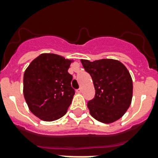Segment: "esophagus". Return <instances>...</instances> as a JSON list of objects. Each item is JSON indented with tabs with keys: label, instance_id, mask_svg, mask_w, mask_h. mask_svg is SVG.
Listing matches in <instances>:
<instances>
[{
	"label": "esophagus",
	"instance_id": "esophagus-1",
	"mask_svg": "<svg viewBox=\"0 0 158 158\" xmlns=\"http://www.w3.org/2000/svg\"><path fill=\"white\" fill-rule=\"evenodd\" d=\"M77 93H79H79H82V88H79V89H77Z\"/></svg>",
	"mask_w": 158,
	"mask_h": 158
}]
</instances>
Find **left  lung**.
<instances>
[{"label": "left lung", "mask_w": 158, "mask_h": 158, "mask_svg": "<svg viewBox=\"0 0 158 158\" xmlns=\"http://www.w3.org/2000/svg\"><path fill=\"white\" fill-rule=\"evenodd\" d=\"M81 63L91 75L96 90L94 98L88 102L89 112L100 122H115L124 115L132 101L130 72L117 60H81Z\"/></svg>", "instance_id": "1"}]
</instances>
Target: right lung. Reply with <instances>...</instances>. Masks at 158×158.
<instances>
[{"instance_id": "right-lung-1", "label": "right lung", "mask_w": 158, "mask_h": 158, "mask_svg": "<svg viewBox=\"0 0 158 158\" xmlns=\"http://www.w3.org/2000/svg\"><path fill=\"white\" fill-rule=\"evenodd\" d=\"M73 60L43 53L23 74V96L33 115L44 121L58 120L67 112L74 95L68 73Z\"/></svg>"}]
</instances>
